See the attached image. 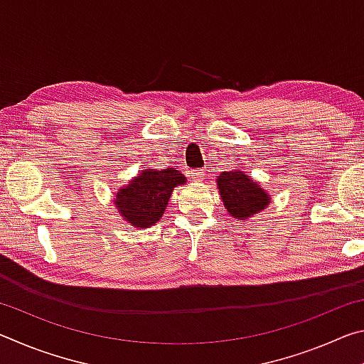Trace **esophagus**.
<instances>
[{
  "mask_svg": "<svg viewBox=\"0 0 364 364\" xmlns=\"http://www.w3.org/2000/svg\"><path fill=\"white\" fill-rule=\"evenodd\" d=\"M191 178H193L194 181H202V180H204V171L193 170V171H191Z\"/></svg>",
  "mask_w": 364,
  "mask_h": 364,
  "instance_id": "1",
  "label": "esophagus"
}]
</instances>
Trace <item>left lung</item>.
<instances>
[{
	"mask_svg": "<svg viewBox=\"0 0 364 364\" xmlns=\"http://www.w3.org/2000/svg\"><path fill=\"white\" fill-rule=\"evenodd\" d=\"M221 199L231 217L247 220L269 204V197L242 171H223L217 180Z\"/></svg>",
	"mask_w": 364,
	"mask_h": 364,
	"instance_id": "8db88e82",
	"label": "left lung"
}]
</instances>
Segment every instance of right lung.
I'll return each mask as SVG.
<instances>
[{
  "label": "right lung",
  "mask_w": 364,
  "mask_h": 364,
  "mask_svg": "<svg viewBox=\"0 0 364 364\" xmlns=\"http://www.w3.org/2000/svg\"><path fill=\"white\" fill-rule=\"evenodd\" d=\"M184 181L186 178L173 168L144 170L128 186L119 189L115 207L132 225L152 226L165 212L171 191Z\"/></svg>",
  "instance_id": "add662e5"
}]
</instances>
